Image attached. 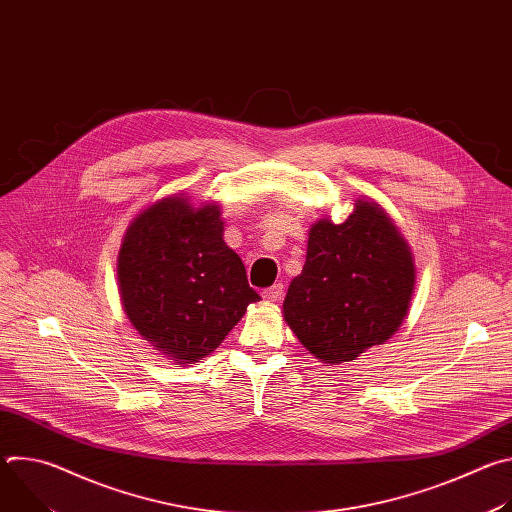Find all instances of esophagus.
Instances as JSON below:
<instances>
[{
  "mask_svg": "<svg viewBox=\"0 0 512 512\" xmlns=\"http://www.w3.org/2000/svg\"><path fill=\"white\" fill-rule=\"evenodd\" d=\"M283 294H285V287H283V283H273L271 287H267V289H263V300H267V302H281V298H283Z\"/></svg>",
  "mask_w": 512,
  "mask_h": 512,
  "instance_id": "1",
  "label": "esophagus"
}]
</instances>
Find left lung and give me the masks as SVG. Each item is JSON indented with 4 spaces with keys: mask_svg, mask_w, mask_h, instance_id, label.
<instances>
[{
    "mask_svg": "<svg viewBox=\"0 0 512 512\" xmlns=\"http://www.w3.org/2000/svg\"><path fill=\"white\" fill-rule=\"evenodd\" d=\"M413 285L407 241L377 202L360 198L344 223L320 218L312 225L306 265L289 283L283 318L322 362H350L399 330Z\"/></svg>",
    "mask_w": 512,
    "mask_h": 512,
    "instance_id": "1",
    "label": "left lung"
}]
</instances>
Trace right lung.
Masks as SVG:
<instances>
[{
	"label": "right lung",
	"mask_w": 512,
	"mask_h": 512,
	"mask_svg": "<svg viewBox=\"0 0 512 512\" xmlns=\"http://www.w3.org/2000/svg\"><path fill=\"white\" fill-rule=\"evenodd\" d=\"M221 206L168 196L141 210L117 259L133 328L178 364L208 356L259 302L241 257L223 241Z\"/></svg>",
	"instance_id": "right-lung-1"
}]
</instances>
